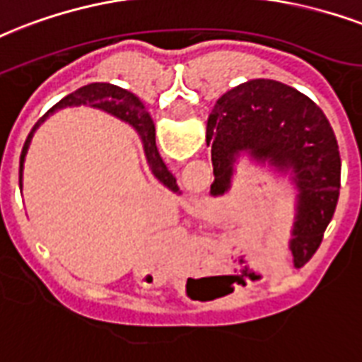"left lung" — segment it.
Segmentation results:
<instances>
[{
    "label": "left lung",
    "instance_id": "obj_1",
    "mask_svg": "<svg viewBox=\"0 0 362 362\" xmlns=\"http://www.w3.org/2000/svg\"><path fill=\"white\" fill-rule=\"evenodd\" d=\"M212 146V197L231 189L239 159L286 176L294 189L288 247L294 266L315 255L340 195V151L315 102L285 83L250 79L216 100L206 123Z\"/></svg>",
    "mask_w": 362,
    "mask_h": 362
}]
</instances>
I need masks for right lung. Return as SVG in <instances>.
Instances as JSON below:
<instances>
[{"instance_id":"add662e5","label":"right lung","mask_w":362,"mask_h":362,"mask_svg":"<svg viewBox=\"0 0 362 362\" xmlns=\"http://www.w3.org/2000/svg\"><path fill=\"white\" fill-rule=\"evenodd\" d=\"M85 104H89L90 107H96V110H102V112H106V114L110 115H115V117H119L121 121H127V123L138 132L140 140H142L146 159H148V165H150L151 175L156 176L163 186L169 187L170 192L180 193V187L176 184V178L173 176V173L167 169V165L163 163L161 156H159V151H157L156 125H153L150 114L144 110V104L138 100L132 93H129L127 89H121L117 85H112V83H90V85H85L81 89H77L76 93L64 96L59 104H54V106L35 123L32 132L28 134L21 153V178H18L21 186L22 170H24V161H26L28 148H30V142H32V138H34V132L37 131V127H40L52 112H57V110H62V107L68 106H85Z\"/></svg>"}]
</instances>
